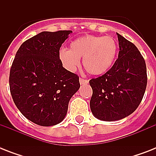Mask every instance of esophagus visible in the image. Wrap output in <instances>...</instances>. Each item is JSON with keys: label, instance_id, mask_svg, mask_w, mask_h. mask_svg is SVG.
<instances>
[{"label": "esophagus", "instance_id": "obj_1", "mask_svg": "<svg viewBox=\"0 0 156 156\" xmlns=\"http://www.w3.org/2000/svg\"><path fill=\"white\" fill-rule=\"evenodd\" d=\"M79 82H80V84H87L88 83L87 79H84L83 78H79Z\"/></svg>", "mask_w": 156, "mask_h": 156}]
</instances>
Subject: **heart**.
<instances>
[{"label":"heart","mask_w":156,"mask_h":156,"mask_svg":"<svg viewBox=\"0 0 156 156\" xmlns=\"http://www.w3.org/2000/svg\"><path fill=\"white\" fill-rule=\"evenodd\" d=\"M117 44L111 36L87 35L73 40L69 49H62L59 59L67 69L73 71L83 58V67L93 75L106 73L113 64Z\"/></svg>","instance_id":"b5f03b06"}]
</instances>
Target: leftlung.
<instances>
[{"label":"left lung","instance_id":"8db88e82","mask_svg":"<svg viewBox=\"0 0 156 156\" xmlns=\"http://www.w3.org/2000/svg\"><path fill=\"white\" fill-rule=\"evenodd\" d=\"M118 58L112 68L90 79V107L96 118L118 121L135 111L143 100L147 84L145 60L133 43L117 34Z\"/></svg>","mask_w":156,"mask_h":156}]
</instances>
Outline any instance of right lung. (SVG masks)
I'll return each mask as SVG.
<instances>
[{
    "label": "right lung",
    "instance_id": "right-lung-1",
    "mask_svg": "<svg viewBox=\"0 0 156 156\" xmlns=\"http://www.w3.org/2000/svg\"><path fill=\"white\" fill-rule=\"evenodd\" d=\"M72 30L43 31L23 43L9 72L13 100L26 118L42 126L65 118L71 97L80 87L79 77L62 66L61 44Z\"/></svg>",
    "mask_w": 156,
    "mask_h": 156
}]
</instances>
